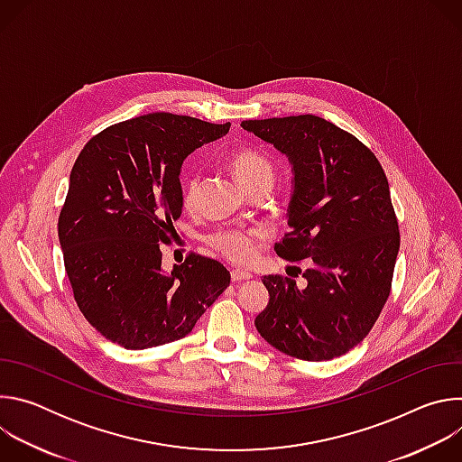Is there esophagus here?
Returning <instances> with one entry per match:
<instances>
[{"instance_id": "1", "label": "esophagus", "mask_w": 462, "mask_h": 462, "mask_svg": "<svg viewBox=\"0 0 462 462\" xmlns=\"http://www.w3.org/2000/svg\"><path fill=\"white\" fill-rule=\"evenodd\" d=\"M230 276H232V282H245V280L252 278V274L248 271H241V269H234L230 273Z\"/></svg>"}]
</instances>
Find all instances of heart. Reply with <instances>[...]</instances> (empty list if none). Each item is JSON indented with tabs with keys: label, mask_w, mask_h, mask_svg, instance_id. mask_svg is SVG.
I'll list each match as a JSON object with an SVG mask.
<instances>
[{
	"label": "heart",
	"mask_w": 462,
	"mask_h": 462,
	"mask_svg": "<svg viewBox=\"0 0 462 462\" xmlns=\"http://www.w3.org/2000/svg\"><path fill=\"white\" fill-rule=\"evenodd\" d=\"M230 168L241 186H248L259 179H273L274 168L269 159L254 150H237L230 155ZM197 189V177L189 175L184 182V201L191 203ZM259 232L254 230H219L210 237L212 246L232 261L243 263L255 254Z\"/></svg>",
	"instance_id": "b5f03b06"
}]
</instances>
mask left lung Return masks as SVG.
<instances>
[{"mask_svg": "<svg viewBox=\"0 0 462 462\" xmlns=\"http://www.w3.org/2000/svg\"><path fill=\"white\" fill-rule=\"evenodd\" d=\"M241 127L289 159L291 232L274 250L305 259V285L265 276L269 303L254 319L278 351L321 362L371 331L391 291L401 234L385 173L356 137L314 115L243 120Z\"/></svg>", "mask_w": 462, "mask_h": 462, "instance_id": "left-lung-1", "label": "left lung"}]
</instances>
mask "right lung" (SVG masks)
Wrapping results in <instances>:
<instances>
[{
	"instance_id": "add662e5",
	"label": "right lung",
	"mask_w": 462,
	"mask_h": 462,
	"mask_svg": "<svg viewBox=\"0 0 462 462\" xmlns=\"http://www.w3.org/2000/svg\"><path fill=\"white\" fill-rule=\"evenodd\" d=\"M228 129L150 113L106 127L80 152L58 239L82 314L113 344L141 351L184 338L230 285L219 261L195 254L164 273L159 245L182 214L184 159Z\"/></svg>"
}]
</instances>
